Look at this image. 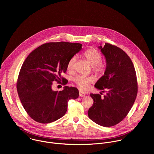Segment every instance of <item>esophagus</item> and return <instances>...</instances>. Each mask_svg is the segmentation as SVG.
Segmentation results:
<instances>
[{"label": "esophagus", "mask_w": 154, "mask_h": 154, "mask_svg": "<svg viewBox=\"0 0 154 154\" xmlns=\"http://www.w3.org/2000/svg\"><path fill=\"white\" fill-rule=\"evenodd\" d=\"M79 95L81 97H83V96H85L86 95V93L83 91H82V90H79Z\"/></svg>", "instance_id": "esophagus-1"}]
</instances>
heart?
Instances as JSON below:
<instances>
[{
	"instance_id": "heart-1",
	"label": "heart",
	"mask_w": 154,
	"mask_h": 154,
	"mask_svg": "<svg viewBox=\"0 0 154 154\" xmlns=\"http://www.w3.org/2000/svg\"><path fill=\"white\" fill-rule=\"evenodd\" d=\"M83 56L93 66V70L95 73L100 74L103 72L104 64L102 62V56L99 51L95 48H89L83 52ZM75 61L76 58L75 56L70 58L67 65L69 71L73 70ZM73 81L80 88L85 90L88 87L89 84L94 81V79L91 77L77 75L73 79Z\"/></svg>"
}]
</instances>
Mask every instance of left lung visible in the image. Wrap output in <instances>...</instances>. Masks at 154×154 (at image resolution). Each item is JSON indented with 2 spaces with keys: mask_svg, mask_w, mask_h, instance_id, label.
<instances>
[{
  "mask_svg": "<svg viewBox=\"0 0 154 154\" xmlns=\"http://www.w3.org/2000/svg\"><path fill=\"white\" fill-rule=\"evenodd\" d=\"M106 58L104 75L95 84L106 92L90 94L94 102L88 112L90 119L103 126L111 127L122 121L132 107L138 93L134 65L128 55L119 48L106 42L99 47Z\"/></svg>",
  "mask_w": 154,
  "mask_h": 154,
  "instance_id": "obj_1",
  "label": "left lung"
}]
</instances>
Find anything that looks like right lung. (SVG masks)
Segmentation results:
<instances>
[{
  "label": "right lung",
  "instance_id": "obj_1",
  "mask_svg": "<svg viewBox=\"0 0 154 154\" xmlns=\"http://www.w3.org/2000/svg\"><path fill=\"white\" fill-rule=\"evenodd\" d=\"M80 43L51 42L33 51L24 61L17 80V93L25 110L35 121L48 124L63 116L68 102L79 96L75 87L52 89L54 81L65 85L61 74L67 70L69 60L82 49ZM62 80V82L60 81Z\"/></svg>",
  "mask_w": 154,
  "mask_h": 154
}]
</instances>
